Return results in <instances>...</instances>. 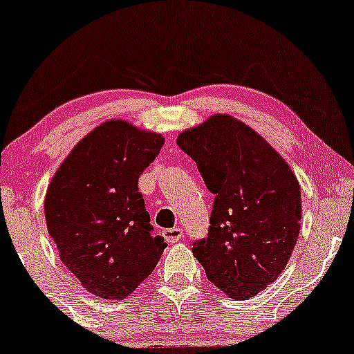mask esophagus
Here are the masks:
<instances>
[{"label":"esophagus","instance_id":"34e87169","mask_svg":"<svg viewBox=\"0 0 354 354\" xmlns=\"http://www.w3.org/2000/svg\"><path fill=\"white\" fill-rule=\"evenodd\" d=\"M163 236H165V239L168 243H176V241H180V239L183 238V230L181 228H169V230H165L163 231Z\"/></svg>","mask_w":354,"mask_h":354}]
</instances>
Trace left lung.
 I'll list each match as a JSON object with an SVG mask.
<instances>
[{
  "instance_id": "left-lung-1",
  "label": "left lung",
  "mask_w": 354,
  "mask_h": 354,
  "mask_svg": "<svg viewBox=\"0 0 354 354\" xmlns=\"http://www.w3.org/2000/svg\"><path fill=\"white\" fill-rule=\"evenodd\" d=\"M176 143L214 194L208 236L193 254L230 298H253L281 274L298 241L299 183L265 138L230 115L186 129Z\"/></svg>"
}]
</instances>
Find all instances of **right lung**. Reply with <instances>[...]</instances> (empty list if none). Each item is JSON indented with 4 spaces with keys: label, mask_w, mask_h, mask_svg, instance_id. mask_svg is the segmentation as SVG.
<instances>
[{
    "label": "right lung",
    "mask_w": 354,
    "mask_h": 354,
    "mask_svg": "<svg viewBox=\"0 0 354 354\" xmlns=\"http://www.w3.org/2000/svg\"><path fill=\"white\" fill-rule=\"evenodd\" d=\"M165 138L123 120L96 126L55 173L44 200L48 233L89 293L123 299L160 261L163 236H153L138 189L141 173Z\"/></svg>",
    "instance_id": "right-lung-1"
}]
</instances>
